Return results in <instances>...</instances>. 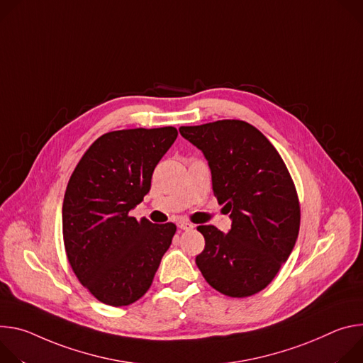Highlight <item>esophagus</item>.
Masks as SVG:
<instances>
[{"label":"esophagus","mask_w":363,"mask_h":363,"mask_svg":"<svg viewBox=\"0 0 363 363\" xmlns=\"http://www.w3.org/2000/svg\"><path fill=\"white\" fill-rule=\"evenodd\" d=\"M177 225H179V228H180V229H183V230H190V229H193V228H194V225H193V223L186 222V220H180Z\"/></svg>","instance_id":"esophagus-1"}]
</instances>
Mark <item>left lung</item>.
<instances>
[{
  "label": "left lung",
  "mask_w": 363,
  "mask_h": 363,
  "mask_svg": "<svg viewBox=\"0 0 363 363\" xmlns=\"http://www.w3.org/2000/svg\"><path fill=\"white\" fill-rule=\"evenodd\" d=\"M179 131L208 160L213 194L232 220L228 233L212 225L197 226L205 250L196 265L225 296L257 294L287 261L298 236L300 205L287 166L245 121L222 119Z\"/></svg>",
  "instance_id": "1"
}]
</instances>
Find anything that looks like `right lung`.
<instances>
[{"instance_id": "add662e5", "label": "right lung", "mask_w": 363, "mask_h": 363, "mask_svg": "<svg viewBox=\"0 0 363 363\" xmlns=\"http://www.w3.org/2000/svg\"><path fill=\"white\" fill-rule=\"evenodd\" d=\"M177 138L174 127L106 133L72 173L62 209L69 264L99 301L121 307L150 289L176 225L137 220L130 211L150 191L151 176Z\"/></svg>"}]
</instances>
